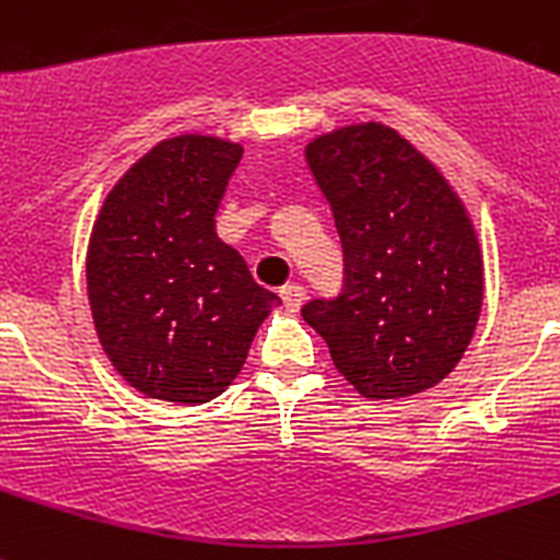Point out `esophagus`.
Wrapping results in <instances>:
<instances>
[{"label":"esophagus","mask_w":560,"mask_h":560,"mask_svg":"<svg viewBox=\"0 0 560 560\" xmlns=\"http://www.w3.org/2000/svg\"><path fill=\"white\" fill-rule=\"evenodd\" d=\"M279 295H281V302H284V307H288L290 313H295L304 302V288L302 284H284V288L279 290Z\"/></svg>","instance_id":"esophagus-1"}]
</instances>
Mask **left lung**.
I'll use <instances>...</instances> for the list:
<instances>
[{"label":"left lung","mask_w":560,"mask_h":560,"mask_svg":"<svg viewBox=\"0 0 560 560\" xmlns=\"http://www.w3.org/2000/svg\"><path fill=\"white\" fill-rule=\"evenodd\" d=\"M345 247V290L304 322L370 401L444 382L472 341L483 256L467 205L398 130L361 121L304 148Z\"/></svg>","instance_id":"1"}]
</instances>
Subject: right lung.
Returning a JSON list of instances; mask_svg holds the SVG:
<instances>
[{
  "label": "right lung",
  "instance_id": "add662e5",
  "mask_svg": "<svg viewBox=\"0 0 560 560\" xmlns=\"http://www.w3.org/2000/svg\"><path fill=\"white\" fill-rule=\"evenodd\" d=\"M244 148L182 133L107 192L88 242V302L113 370L148 398L205 404L244 368L279 295L258 288L215 210Z\"/></svg>",
  "mask_w": 560,
  "mask_h": 560
}]
</instances>
